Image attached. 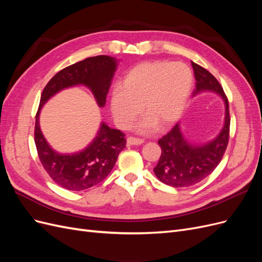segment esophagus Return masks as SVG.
<instances>
[{
  "instance_id": "34e87169",
  "label": "esophagus",
  "mask_w": 262,
  "mask_h": 262,
  "mask_svg": "<svg viewBox=\"0 0 262 262\" xmlns=\"http://www.w3.org/2000/svg\"><path fill=\"white\" fill-rule=\"evenodd\" d=\"M126 142H128V144L130 145H141L144 143V140L136 138V137H129L126 139Z\"/></svg>"
}]
</instances>
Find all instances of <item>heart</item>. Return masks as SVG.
<instances>
[{
  "label": "heart",
  "mask_w": 262,
  "mask_h": 262,
  "mask_svg": "<svg viewBox=\"0 0 262 262\" xmlns=\"http://www.w3.org/2000/svg\"><path fill=\"white\" fill-rule=\"evenodd\" d=\"M193 85V74L186 64L168 61L143 62L133 68L110 99L116 123L126 128L142 110L146 117L139 124L149 131L175 123L180 118Z\"/></svg>",
  "instance_id": "obj_1"
}]
</instances>
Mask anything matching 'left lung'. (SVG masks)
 Returning a JSON list of instances; mask_svg holds the SVG:
<instances>
[{
    "label": "left lung",
    "instance_id": "8db88e82",
    "mask_svg": "<svg viewBox=\"0 0 262 262\" xmlns=\"http://www.w3.org/2000/svg\"><path fill=\"white\" fill-rule=\"evenodd\" d=\"M191 64L195 78L193 95L203 91L219 94L225 102V120L219 136L204 145L194 146L188 143L180 132L178 123L158 140L162 154L154 172L165 185L175 188L193 186L208 177L223 158L229 139L231 117L223 87L208 70L194 62H191Z\"/></svg>",
    "mask_w": 262,
    "mask_h": 262
}]
</instances>
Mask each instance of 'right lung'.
<instances>
[{
  "instance_id": "add662e5",
  "label": "right lung",
  "mask_w": 262,
  "mask_h": 262,
  "mask_svg": "<svg viewBox=\"0 0 262 262\" xmlns=\"http://www.w3.org/2000/svg\"><path fill=\"white\" fill-rule=\"evenodd\" d=\"M117 64V60L108 55L87 58L61 70L41 93L35 123L37 153L50 178L67 190L82 191L104 180L114 168L118 155L125 147L124 133L101 123L97 137L85 149L75 154H59L49 146L42 136L39 126V112L54 94L78 84L89 87L99 107H104Z\"/></svg>"
}]
</instances>
